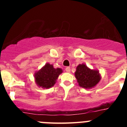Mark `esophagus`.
I'll return each mask as SVG.
<instances>
[{
    "instance_id": "esophagus-1",
    "label": "esophagus",
    "mask_w": 127,
    "mask_h": 127,
    "mask_svg": "<svg viewBox=\"0 0 127 127\" xmlns=\"http://www.w3.org/2000/svg\"><path fill=\"white\" fill-rule=\"evenodd\" d=\"M65 70H66V72H70V68L69 67H67L65 68Z\"/></svg>"
}]
</instances>
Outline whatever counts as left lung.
<instances>
[{"instance_id":"obj_1","label":"left lung","mask_w":127,"mask_h":127,"mask_svg":"<svg viewBox=\"0 0 127 127\" xmlns=\"http://www.w3.org/2000/svg\"><path fill=\"white\" fill-rule=\"evenodd\" d=\"M75 76L79 86L86 89L94 87L100 79L97 70H91L85 64H80L77 66Z\"/></svg>"}]
</instances>
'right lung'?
Instances as JSON below:
<instances>
[{"label": "right lung", "mask_w": 127, "mask_h": 127, "mask_svg": "<svg viewBox=\"0 0 127 127\" xmlns=\"http://www.w3.org/2000/svg\"><path fill=\"white\" fill-rule=\"evenodd\" d=\"M62 72L60 68L55 69L53 65L46 64L40 70L35 74L36 83L44 88H51L56 83L58 76Z\"/></svg>", "instance_id": "add662e5"}]
</instances>
